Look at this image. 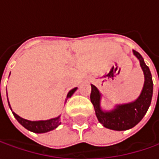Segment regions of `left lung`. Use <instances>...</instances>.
Segmentation results:
<instances>
[{"instance_id": "obj_1", "label": "left lung", "mask_w": 159, "mask_h": 159, "mask_svg": "<svg viewBox=\"0 0 159 159\" xmlns=\"http://www.w3.org/2000/svg\"><path fill=\"white\" fill-rule=\"evenodd\" d=\"M133 53L140 61V65L144 74L143 88L141 95L135 101L124 104H118L115 109L110 111H102L100 105L101 93L95 86L91 85L92 90L90 100L95 108L97 119L104 127L111 130L124 131L137 125L146 114L151 102L153 95V81L150 70L144 63L141 54L135 50H133Z\"/></svg>"}]
</instances>
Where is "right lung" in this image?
<instances>
[{"mask_svg":"<svg viewBox=\"0 0 159 159\" xmlns=\"http://www.w3.org/2000/svg\"><path fill=\"white\" fill-rule=\"evenodd\" d=\"M77 90V88H74L71 90L69 91L66 99L70 98L71 95H73V93ZM7 98H8V94H7ZM8 102H9V106L11 110V107L9 104V99H8ZM12 111V110H11ZM14 117H15L16 120L21 124L25 128H26L27 130L34 133H37V134H42V133H47L57 128L58 125L61 124V120H60V116H58L57 118L54 119H48V120H39V121H31V120H27L19 117L17 114H16L14 111H12Z\"/></svg>","mask_w":159,"mask_h":159,"instance_id":"obj_1","label":"right lung"}]
</instances>
